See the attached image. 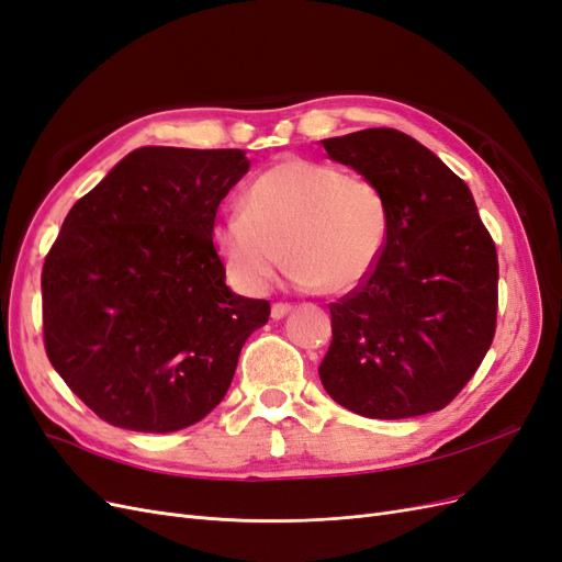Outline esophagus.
Returning a JSON list of instances; mask_svg holds the SVG:
<instances>
[{"mask_svg": "<svg viewBox=\"0 0 562 562\" xmlns=\"http://www.w3.org/2000/svg\"><path fill=\"white\" fill-rule=\"evenodd\" d=\"M291 304H285V302H277V304H271V318H283V316H288L291 314Z\"/></svg>", "mask_w": 562, "mask_h": 562, "instance_id": "obj_1", "label": "esophagus"}]
</instances>
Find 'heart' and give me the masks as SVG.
Masks as SVG:
<instances>
[{
	"label": "heart",
	"instance_id": "heart-1",
	"mask_svg": "<svg viewBox=\"0 0 562 562\" xmlns=\"http://www.w3.org/2000/svg\"><path fill=\"white\" fill-rule=\"evenodd\" d=\"M389 236L380 187L326 161L291 157L255 178L244 211L213 225V246L229 279L260 295L283 260L300 288L342 295L378 267Z\"/></svg>",
	"mask_w": 562,
	"mask_h": 562
}]
</instances>
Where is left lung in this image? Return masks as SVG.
Masks as SVG:
<instances>
[{
  "instance_id": "8db88e82",
  "label": "left lung",
  "mask_w": 562,
  "mask_h": 562,
  "mask_svg": "<svg viewBox=\"0 0 562 562\" xmlns=\"http://www.w3.org/2000/svg\"><path fill=\"white\" fill-rule=\"evenodd\" d=\"M372 180L389 236L372 274L330 304L333 342L318 378L370 419L443 411L479 370L497 326V250L462 178L396 128L321 140Z\"/></svg>"
}]
</instances>
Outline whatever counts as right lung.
<instances>
[{
    "label": "right lung",
    "instance_id": "right-lung-1",
    "mask_svg": "<svg viewBox=\"0 0 562 562\" xmlns=\"http://www.w3.org/2000/svg\"><path fill=\"white\" fill-rule=\"evenodd\" d=\"M244 149L140 147L67 213L42 269L50 366L114 427L171 434L225 398L269 302L232 293L213 246Z\"/></svg>",
    "mask_w": 562,
    "mask_h": 562
}]
</instances>
